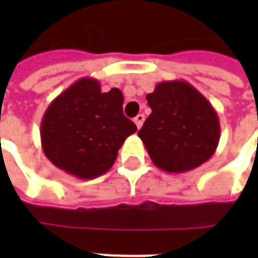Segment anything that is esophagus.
<instances>
[{"label":"esophagus","instance_id":"obj_1","mask_svg":"<svg viewBox=\"0 0 258 258\" xmlns=\"http://www.w3.org/2000/svg\"><path fill=\"white\" fill-rule=\"evenodd\" d=\"M144 121H145V116H144V114H138V116L134 118V123L137 124V127H138V128H141V127H142Z\"/></svg>","mask_w":258,"mask_h":258}]
</instances>
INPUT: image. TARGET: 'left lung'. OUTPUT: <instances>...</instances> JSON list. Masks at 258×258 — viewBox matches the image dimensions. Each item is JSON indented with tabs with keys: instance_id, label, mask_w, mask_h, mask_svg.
Wrapping results in <instances>:
<instances>
[{
	"instance_id": "left-lung-1",
	"label": "left lung",
	"mask_w": 258,
	"mask_h": 258,
	"mask_svg": "<svg viewBox=\"0 0 258 258\" xmlns=\"http://www.w3.org/2000/svg\"><path fill=\"white\" fill-rule=\"evenodd\" d=\"M152 113L138 131L153 164L185 173L207 162L220 141L214 107L184 80L162 81L146 95Z\"/></svg>"
}]
</instances>
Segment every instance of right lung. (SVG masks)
Returning <instances> with one entry per match:
<instances>
[{
    "instance_id": "obj_1",
    "label": "right lung",
    "mask_w": 258,
    "mask_h": 258,
    "mask_svg": "<svg viewBox=\"0 0 258 258\" xmlns=\"http://www.w3.org/2000/svg\"><path fill=\"white\" fill-rule=\"evenodd\" d=\"M118 88L102 92L99 81L83 77L53 99L42 116L41 145L48 160L81 179L105 174L118 149L137 131L123 113Z\"/></svg>"
}]
</instances>
